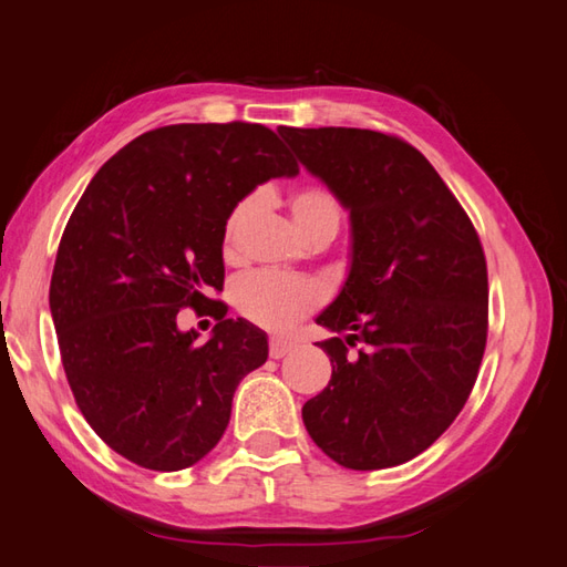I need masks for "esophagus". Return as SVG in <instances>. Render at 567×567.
<instances>
[{"label":"esophagus","instance_id":"esophagus-1","mask_svg":"<svg viewBox=\"0 0 567 567\" xmlns=\"http://www.w3.org/2000/svg\"><path fill=\"white\" fill-rule=\"evenodd\" d=\"M290 352H292L290 342H285V339H270V359H282Z\"/></svg>","mask_w":567,"mask_h":567}]
</instances>
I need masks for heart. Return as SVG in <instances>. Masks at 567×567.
Instances as JSON below:
<instances>
[{
	"instance_id": "b5f03b06",
	"label": "heart",
	"mask_w": 567,
	"mask_h": 567,
	"mask_svg": "<svg viewBox=\"0 0 567 567\" xmlns=\"http://www.w3.org/2000/svg\"><path fill=\"white\" fill-rule=\"evenodd\" d=\"M260 210V198L240 200L230 210L223 225V255L235 260L240 252V238L250 220ZM290 210L295 223L300 225L307 238L322 233H337L342 210L332 193L322 185H305L290 195ZM233 302L245 319L252 324L270 329V332H285L305 315L317 310L324 302L322 282L310 277H295L285 272H252L233 287Z\"/></svg>"
}]
</instances>
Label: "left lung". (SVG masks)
<instances>
[{
    "label": "left lung",
    "instance_id": "left-lung-1",
    "mask_svg": "<svg viewBox=\"0 0 567 567\" xmlns=\"http://www.w3.org/2000/svg\"><path fill=\"white\" fill-rule=\"evenodd\" d=\"M352 230V262L317 317L332 379L302 406L307 434L339 466L406 463L454 424L478 377L488 275L476 230L421 153L367 128H277ZM370 344L352 360L346 346ZM348 343L344 346L343 342Z\"/></svg>",
    "mask_w": 567,
    "mask_h": 567
}]
</instances>
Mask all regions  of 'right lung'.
I'll list each match as a JSON object with an SVG mask.
<instances>
[{"label": "right lung", "mask_w": 567, "mask_h": 567, "mask_svg": "<svg viewBox=\"0 0 567 567\" xmlns=\"http://www.w3.org/2000/svg\"><path fill=\"white\" fill-rule=\"evenodd\" d=\"M300 173L260 123H176L143 133L91 178L61 235L49 307L81 414L143 468L181 471L218 444L233 394L267 334L228 319L223 225L257 185ZM219 319L208 343L177 327Z\"/></svg>", "instance_id": "right-lung-1"}]
</instances>
